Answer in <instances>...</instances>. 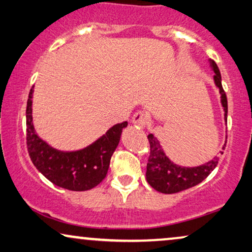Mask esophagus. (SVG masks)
Listing matches in <instances>:
<instances>
[{
	"mask_svg": "<svg viewBox=\"0 0 252 252\" xmlns=\"http://www.w3.org/2000/svg\"><path fill=\"white\" fill-rule=\"evenodd\" d=\"M133 126H136L138 127H144L147 123V116L145 115V113L143 112H138L132 116V120H131Z\"/></svg>",
	"mask_w": 252,
	"mask_h": 252,
	"instance_id": "34e87169",
	"label": "esophagus"
}]
</instances>
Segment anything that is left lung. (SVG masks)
Masks as SVG:
<instances>
[{"label": "left lung", "instance_id": "1", "mask_svg": "<svg viewBox=\"0 0 252 252\" xmlns=\"http://www.w3.org/2000/svg\"><path fill=\"white\" fill-rule=\"evenodd\" d=\"M210 68L214 70V82L219 94H220V102L224 109V120L227 122V98L221 86V75L219 68L214 60L209 59ZM151 145V155L147 163L146 179L147 183L155 190L163 194H173L182 192L184 189L196 186L197 184L207 178L218 164L219 158L217 155L204 164L197 166H182L173 163L166 157L161 146L160 141L153 133L147 136ZM226 144L222 146L225 150ZM219 153L222 154L220 151Z\"/></svg>", "mask_w": 252, "mask_h": 252}]
</instances>
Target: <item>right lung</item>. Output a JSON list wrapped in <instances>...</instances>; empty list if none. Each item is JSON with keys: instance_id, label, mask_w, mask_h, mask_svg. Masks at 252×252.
<instances>
[{"instance_id": "right-lung-1", "label": "right lung", "mask_w": 252, "mask_h": 252, "mask_svg": "<svg viewBox=\"0 0 252 252\" xmlns=\"http://www.w3.org/2000/svg\"><path fill=\"white\" fill-rule=\"evenodd\" d=\"M33 92L28 94L26 108L27 150L38 171L55 185L65 189L89 190L107 175L109 162L127 122L119 123L94 143L76 151H60L38 136L33 123Z\"/></svg>"}]
</instances>
